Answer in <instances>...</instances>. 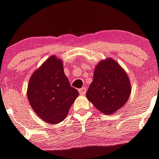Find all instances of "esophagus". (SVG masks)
Returning <instances> with one entry per match:
<instances>
[{
  "label": "esophagus",
  "instance_id": "obj_1",
  "mask_svg": "<svg viewBox=\"0 0 159 159\" xmlns=\"http://www.w3.org/2000/svg\"><path fill=\"white\" fill-rule=\"evenodd\" d=\"M86 92H87V89L85 88H80V89L79 90V93L80 94V95H85V94H86Z\"/></svg>",
  "mask_w": 159,
  "mask_h": 159
}]
</instances>
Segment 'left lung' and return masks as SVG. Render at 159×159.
Returning <instances> with one entry per match:
<instances>
[{"instance_id":"8db88e82","label":"left lung","mask_w":159,"mask_h":159,"mask_svg":"<svg viewBox=\"0 0 159 159\" xmlns=\"http://www.w3.org/2000/svg\"><path fill=\"white\" fill-rule=\"evenodd\" d=\"M130 93V79L123 67L111 57L99 61L86 94L95 107L104 115H112L126 104Z\"/></svg>"}]
</instances>
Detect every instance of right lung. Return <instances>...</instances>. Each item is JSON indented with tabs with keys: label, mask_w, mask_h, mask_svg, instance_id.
Masks as SVG:
<instances>
[{
	"label": "right lung",
	"mask_w": 159,
	"mask_h": 159,
	"mask_svg": "<svg viewBox=\"0 0 159 159\" xmlns=\"http://www.w3.org/2000/svg\"><path fill=\"white\" fill-rule=\"evenodd\" d=\"M78 95V91L70 86L64 74L62 60L56 55L32 73L27 88L32 110L42 120L51 124H57L67 117Z\"/></svg>",
	"instance_id": "1"
}]
</instances>
